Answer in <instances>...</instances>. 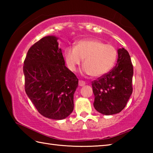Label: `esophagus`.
I'll use <instances>...</instances> for the list:
<instances>
[{
    "instance_id": "34e87169",
    "label": "esophagus",
    "mask_w": 153,
    "mask_h": 153,
    "mask_svg": "<svg viewBox=\"0 0 153 153\" xmlns=\"http://www.w3.org/2000/svg\"><path fill=\"white\" fill-rule=\"evenodd\" d=\"M85 84H86V82H85L84 81H82V80H79V86H84Z\"/></svg>"
}]
</instances>
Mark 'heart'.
Instances as JSON below:
<instances>
[{"label": "heart", "mask_w": 153, "mask_h": 153, "mask_svg": "<svg viewBox=\"0 0 153 153\" xmlns=\"http://www.w3.org/2000/svg\"><path fill=\"white\" fill-rule=\"evenodd\" d=\"M117 55V50L113 45L95 39L79 40L75 47L67 48L64 53L67 67L71 71H76L84 59L83 72L94 77H100L109 71Z\"/></svg>", "instance_id": "heart-1"}]
</instances>
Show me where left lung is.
<instances>
[{"label": "left lung", "mask_w": 153, "mask_h": 153, "mask_svg": "<svg viewBox=\"0 0 153 153\" xmlns=\"http://www.w3.org/2000/svg\"><path fill=\"white\" fill-rule=\"evenodd\" d=\"M117 53L116 66L92 83L94 107L98 112L106 115L121 112L133 90L134 71L130 56L124 48H119Z\"/></svg>", "instance_id": "1"}]
</instances>
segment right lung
<instances>
[{"mask_svg": "<svg viewBox=\"0 0 153 153\" xmlns=\"http://www.w3.org/2000/svg\"><path fill=\"white\" fill-rule=\"evenodd\" d=\"M58 37L48 36L31 46L24 63L25 90L41 115L61 120L74 110L78 79L67 68Z\"/></svg>", "mask_w": 153, "mask_h": 153, "instance_id": "right-lung-1", "label": "right lung"}]
</instances>
